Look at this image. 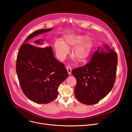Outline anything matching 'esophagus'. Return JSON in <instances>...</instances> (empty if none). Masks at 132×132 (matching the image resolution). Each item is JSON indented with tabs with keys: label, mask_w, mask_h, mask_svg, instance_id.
Masks as SVG:
<instances>
[{
	"label": "esophagus",
	"mask_w": 132,
	"mask_h": 132,
	"mask_svg": "<svg viewBox=\"0 0 132 132\" xmlns=\"http://www.w3.org/2000/svg\"><path fill=\"white\" fill-rule=\"evenodd\" d=\"M66 69H67V70L68 71V73L69 75H70L71 74V68L69 66H67L66 67Z\"/></svg>",
	"instance_id": "esophagus-1"
}]
</instances>
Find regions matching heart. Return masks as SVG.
Wrapping results in <instances>:
<instances>
[{"mask_svg": "<svg viewBox=\"0 0 132 132\" xmlns=\"http://www.w3.org/2000/svg\"><path fill=\"white\" fill-rule=\"evenodd\" d=\"M72 53L73 57L78 61L86 60L89 56L92 48V42L85 35L70 34L65 35L62 41L56 40L54 46L57 57L64 60L68 54L69 48L74 46Z\"/></svg>", "mask_w": 132, "mask_h": 132, "instance_id": "heart-1", "label": "heart"}]
</instances>
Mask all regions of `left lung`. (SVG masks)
I'll use <instances>...</instances> for the list:
<instances>
[{"label":"left lung","instance_id":"8db88e82","mask_svg":"<svg viewBox=\"0 0 132 132\" xmlns=\"http://www.w3.org/2000/svg\"><path fill=\"white\" fill-rule=\"evenodd\" d=\"M117 64V54L105 44L94 53L88 64L72 69L77 80L75 88L77 99L92 105L104 98L114 86Z\"/></svg>","mask_w":132,"mask_h":132}]
</instances>
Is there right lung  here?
Returning <instances> with one entry per match:
<instances>
[{"label":"right lung","instance_id":"obj_1","mask_svg":"<svg viewBox=\"0 0 132 132\" xmlns=\"http://www.w3.org/2000/svg\"><path fill=\"white\" fill-rule=\"evenodd\" d=\"M52 29H41L31 34L17 55L16 71L22 91L30 100L39 104L55 99L59 86L68 75L64 65L55 58L51 46L42 48L27 43L35 36ZM44 41L36 40L34 45H42Z\"/></svg>","mask_w":132,"mask_h":132}]
</instances>
